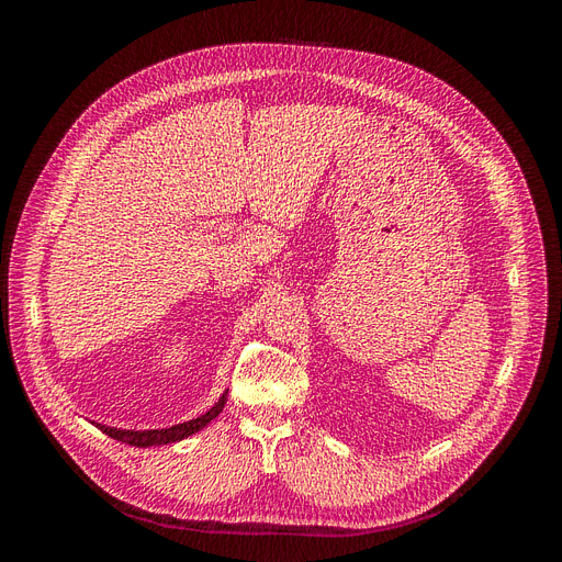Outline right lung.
<instances>
[{"label": "right lung", "instance_id": "right-lung-1", "mask_svg": "<svg viewBox=\"0 0 562 562\" xmlns=\"http://www.w3.org/2000/svg\"><path fill=\"white\" fill-rule=\"evenodd\" d=\"M227 403V391L223 396L217 398V403L211 407L209 413H203L201 417L196 419H190V422H182V424H176V427L171 429H149V431H126V429H114V427H105V424H95V427L108 434L110 438L114 440H122V443H128V446H135V448H149V446H166V443H176V440H182L187 436H192L196 431H201L203 427L211 419H215L220 413H223V407Z\"/></svg>", "mask_w": 562, "mask_h": 562}]
</instances>
